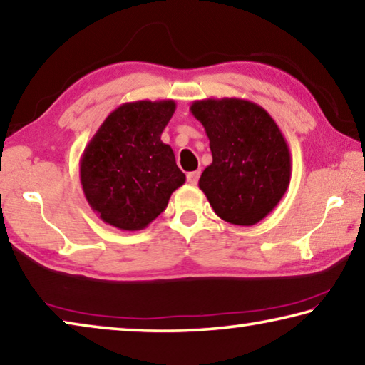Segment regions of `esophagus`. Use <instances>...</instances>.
Segmentation results:
<instances>
[{
	"instance_id": "1",
	"label": "esophagus",
	"mask_w": 365,
	"mask_h": 365,
	"mask_svg": "<svg viewBox=\"0 0 365 365\" xmlns=\"http://www.w3.org/2000/svg\"><path fill=\"white\" fill-rule=\"evenodd\" d=\"M198 178H200V170H195V172H188L187 173V182L190 185L198 183Z\"/></svg>"
}]
</instances>
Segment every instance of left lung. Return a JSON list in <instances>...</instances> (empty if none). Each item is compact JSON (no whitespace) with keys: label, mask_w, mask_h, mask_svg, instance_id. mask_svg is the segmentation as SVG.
I'll use <instances>...</instances> for the list:
<instances>
[{"label":"left lung","mask_w":365,"mask_h":365,"mask_svg":"<svg viewBox=\"0 0 365 365\" xmlns=\"http://www.w3.org/2000/svg\"><path fill=\"white\" fill-rule=\"evenodd\" d=\"M210 138L212 162L200 177L211 207L234 225H253L274 210L291 182V153L279 126L258 103L224 97L190 107Z\"/></svg>","instance_id":"8db88e82"}]
</instances>
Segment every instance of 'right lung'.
<instances>
[{
    "label": "right lung",
    "instance_id": "1",
    "mask_svg": "<svg viewBox=\"0 0 365 365\" xmlns=\"http://www.w3.org/2000/svg\"><path fill=\"white\" fill-rule=\"evenodd\" d=\"M175 107L172 99L121 103L86 146L81 185L103 222L120 230L148 227L187 180L160 140Z\"/></svg>",
    "mask_w": 365,
    "mask_h": 365
}]
</instances>
